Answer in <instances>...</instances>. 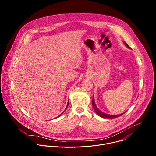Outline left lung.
Returning a JSON list of instances; mask_svg holds the SVG:
<instances>
[{
    "mask_svg": "<svg viewBox=\"0 0 156 156\" xmlns=\"http://www.w3.org/2000/svg\"><path fill=\"white\" fill-rule=\"evenodd\" d=\"M124 44H125V46L126 47H128V48H130L129 47V46L128 45V44L125 42H124ZM93 107L94 108V110H95L96 113L99 116H100L101 117H102V118H104V119H115V118H117V117H119L121 116L122 115H123L124 114V113H123V114H120V115H108V114H106L101 112V111L100 110H99V108L96 105V104H95V102H94V96H93Z\"/></svg>",
    "mask_w": 156,
    "mask_h": 156,
    "instance_id": "left-lung-1",
    "label": "left lung"
}]
</instances>
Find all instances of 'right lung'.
<instances>
[{"instance_id": "right-lung-1", "label": "right lung", "mask_w": 156, "mask_h": 156, "mask_svg": "<svg viewBox=\"0 0 156 156\" xmlns=\"http://www.w3.org/2000/svg\"><path fill=\"white\" fill-rule=\"evenodd\" d=\"M69 102H68V104H67V105H66V108H65V110H66V108H67V107H68V106H69ZM65 110H64V111H65ZM64 111H63V112H62V114H60V115H58V117H60V115H62V114H63V112H64Z\"/></svg>"}]
</instances>
